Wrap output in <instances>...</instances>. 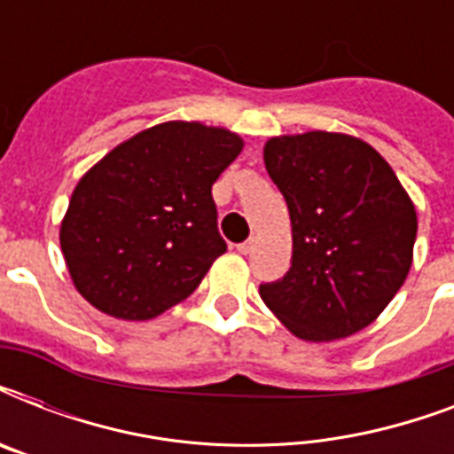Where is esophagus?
Instances as JSON below:
<instances>
[{"label": "esophagus", "mask_w": 454, "mask_h": 454, "mask_svg": "<svg viewBox=\"0 0 454 454\" xmlns=\"http://www.w3.org/2000/svg\"><path fill=\"white\" fill-rule=\"evenodd\" d=\"M254 238H249V240H245V242H240V245H238V252H240V254H249V252H252V249H254Z\"/></svg>", "instance_id": "obj_1"}]
</instances>
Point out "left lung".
<instances>
[{"mask_svg": "<svg viewBox=\"0 0 454 454\" xmlns=\"http://www.w3.org/2000/svg\"><path fill=\"white\" fill-rule=\"evenodd\" d=\"M269 176L292 219V266L259 294L292 334L330 341L387 309L412 266L417 214L372 145L330 131L270 138Z\"/></svg>", "mask_w": 454, "mask_h": 454, "instance_id": "obj_1", "label": "left lung"}]
</instances>
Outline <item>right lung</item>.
<instances>
[{
	"label": "right lung",
	"mask_w": 454,
	"mask_h": 454,
	"mask_svg": "<svg viewBox=\"0 0 454 454\" xmlns=\"http://www.w3.org/2000/svg\"><path fill=\"white\" fill-rule=\"evenodd\" d=\"M240 151L226 129L164 122L91 167L60 223L82 297L122 320H151L191 297L226 252L212 185Z\"/></svg>",
	"instance_id": "add662e5"
}]
</instances>
